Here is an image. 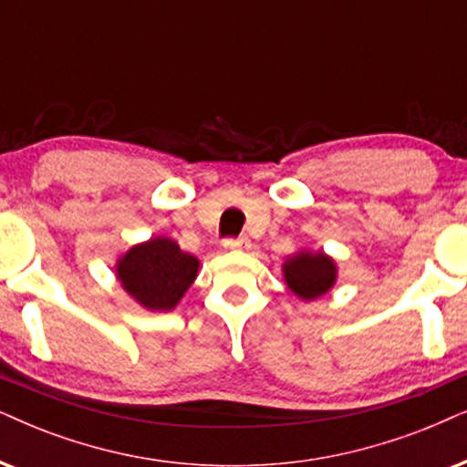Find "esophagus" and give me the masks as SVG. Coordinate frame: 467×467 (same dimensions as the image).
<instances>
[{
    "label": "esophagus",
    "instance_id": "esophagus-1",
    "mask_svg": "<svg viewBox=\"0 0 467 467\" xmlns=\"http://www.w3.org/2000/svg\"><path fill=\"white\" fill-rule=\"evenodd\" d=\"M223 247H226V250H245V247H250V239L247 237L226 239L223 241Z\"/></svg>",
    "mask_w": 467,
    "mask_h": 467
}]
</instances>
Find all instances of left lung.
I'll use <instances>...</instances> for the list:
<instances>
[{
	"mask_svg": "<svg viewBox=\"0 0 467 467\" xmlns=\"http://www.w3.org/2000/svg\"><path fill=\"white\" fill-rule=\"evenodd\" d=\"M282 274H285L288 291H293L304 302H312L332 291L338 269H336L334 258L323 250H302L286 258L282 265Z\"/></svg>",
	"mask_w": 467,
	"mask_h": 467,
	"instance_id": "left-lung-1",
	"label": "left lung"
}]
</instances>
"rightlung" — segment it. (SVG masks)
I'll use <instances>...</instances> for the list:
<instances>
[{
	"mask_svg": "<svg viewBox=\"0 0 467 467\" xmlns=\"http://www.w3.org/2000/svg\"><path fill=\"white\" fill-rule=\"evenodd\" d=\"M200 261L182 252L170 237H152L122 254L116 261V277L141 308L168 312L176 308L193 285Z\"/></svg>",
	"mask_w": 467,
	"mask_h": 467,
	"instance_id": "add662e5",
	"label": "right lung"
}]
</instances>
